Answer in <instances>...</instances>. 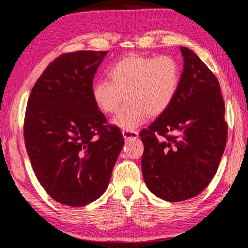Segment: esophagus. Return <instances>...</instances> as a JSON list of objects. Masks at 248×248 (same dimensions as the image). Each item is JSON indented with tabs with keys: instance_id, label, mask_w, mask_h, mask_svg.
Segmentation results:
<instances>
[{
	"instance_id": "esophagus-1",
	"label": "esophagus",
	"mask_w": 248,
	"mask_h": 248,
	"mask_svg": "<svg viewBox=\"0 0 248 248\" xmlns=\"http://www.w3.org/2000/svg\"><path fill=\"white\" fill-rule=\"evenodd\" d=\"M123 136L124 139H136L138 138V131L136 130H123Z\"/></svg>"
}]
</instances>
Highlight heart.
Instances as JSON below:
<instances>
[{
    "mask_svg": "<svg viewBox=\"0 0 248 248\" xmlns=\"http://www.w3.org/2000/svg\"><path fill=\"white\" fill-rule=\"evenodd\" d=\"M108 78L98 79L92 87L96 107L103 114H114L125 96L128 100L112 123L133 130L149 116L157 117L170 108L178 93L182 69L170 56L129 54L109 68Z\"/></svg>",
    "mask_w": 248,
    "mask_h": 248,
    "instance_id": "obj_1",
    "label": "heart"
}]
</instances>
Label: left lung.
Wrapping results in <instances>:
<instances>
[{
  "mask_svg": "<svg viewBox=\"0 0 248 248\" xmlns=\"http://www.w3.org/2000/svg\"><path fill=\"white\" fill-rule=\"evenodd\" d=\"M180 51L184 70L177 96L140 132L146 186L171 202L202 192L217 173L228 138L219 81L194 51Z\"/></svg>",
  "mask_w": 248,
  "mask_h": 248,
  "instance_id": "1",
  "label": "left lung"
}]
</instances>
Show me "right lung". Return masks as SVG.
<instances>
[{
	"label": "right lung",
	"instance_id": "add662e5",
	"mask_svg": "<svg viewBox=\"0 0 248 248\" xmlns=\"http://www.w3.org/2000/svg\"><path fill=\"white\" fill-rule=\"evenodd\" d=\"M107 51L63 53L33 85L24 120L25 145L37 179L62 204L83 207L102 196L124 145L92 97Z\"/></svg>",
	"mask_w": 248,
	"mask_h": 248
}]
</instances>
